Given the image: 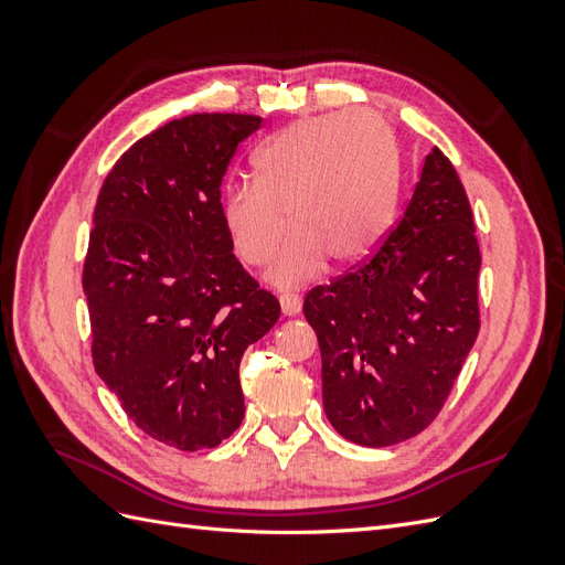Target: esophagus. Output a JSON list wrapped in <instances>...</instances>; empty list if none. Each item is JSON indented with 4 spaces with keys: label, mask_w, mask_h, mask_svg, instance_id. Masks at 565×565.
I'll return each instance as SVG.
<instances>
[{
    "label": "esophagus",
    "mask_w": 565,
    "mask_h": 565,
    "mask_svg": "<svg viewBox=\"0 0 565 565\" xmlns=\"http://www.w3.org/2000/svg\"><path fill=\"white\" fill-rule=\"evenodd\" d=\"M280 309H282V316H297L301 311V299L297 295H282Z\"/></svg>",
    "instance_id": "1"
}]
</instances>
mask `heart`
<instances>
[{
	"mask_svg": "<svg viewBox=\"0 0 565 565\" xmlns=\"http://www.w3.org/2000/svg\"><path fill=\"white\" fill-rule=\"evenodd\" d=\"M256 183L228 185L221 221L237 256L264 266L289 226L295 235L268 268V280L295 289L330 264L365 262L388 235L398 207V158L388 129L370 115H328L297 122L259 150Z\"/></svg>",
	"mask_w": 565,
	"mask_h": 565,
	"instance_id": "obj_1",
	"label": "heart"
}]
</instances>
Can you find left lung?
I'll return each instance as SVG.
<instances>
[{"label":"left lung","instance_id":"obj_1","mask_svg":"<svg viewBox=\"0 0 565 565\" xmlns=\"http://www.w3.org/2000/svg\"><path fill=\"white\" fill-rule=\"evenodd\" d=\"M478 270L465 185L434 148L380 249L303 299L324 415L347 440L396 446L436 419L481 328Z\"/></svg>","mask_w":565,"mask_h":565}]
</instances>
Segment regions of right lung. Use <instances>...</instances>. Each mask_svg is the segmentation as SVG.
<instances>
[{"instance_id":"1","label":"right lung","mask_w":565,"mask_h":565,"mask_svg":"<svg viewBox=\"0 0 565 565\" xmlns=\"http://www.w3.org/2000/svg\"><path fill=\"white\" fill-rule=\"evenodd\" d=\"M262 117L198 113L136 141L100 188L82 287L98 377L143 434L216 448L245 417L241 361L280 303L235 259L221 183Z\"/></svg>"}]
</instances>
